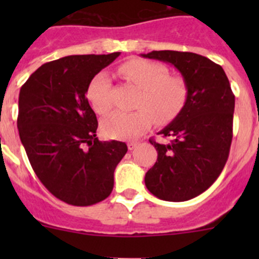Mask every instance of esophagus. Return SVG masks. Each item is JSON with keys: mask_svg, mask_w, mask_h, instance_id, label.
Here are the masks:
<instances>
[{"mask_svg": "<svg viewBox=\"0 0 259 259\" xmlns=\"http://www.w3.org/2000/svg\"><path fill=\"white\" fill-rule=\"evenodd\" d=\"M138 145H139V143L138 142H129L127 143V149H129V150H134Z\"/></svg>", "mask_w": 259, "mask_h": 259, "instance_id": "esophagus-1", "label": "esophagus"}]
</instances>
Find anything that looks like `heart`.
<instances>
[{"mask_svg": "<svg viewBox=\"0 0 259 259\" xmlns=\"http://www.w3.org/2000/svg\"><path fill=\"white\" fill-rule=\"evenodd\" d=\"M119 74L142 89L134 113L116 111L101 122L104 133L115 139L137 138L146 132L154 119L158 124H168L182 114L189 99V88L184 77L170 75L168 67L146 60H129L119 66ZM113 85L108 74L100 72L90 81L86 90L94 110L105 115L113 106Z\"/></svg>", "mask_w": 259, "mask_h": 259, "instance_id": "b5f03b06", "label": "heart"}]
</instances>
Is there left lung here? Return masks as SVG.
I'll return each mask as SVG.
<instances>
[{"instance_id": "left-lung-1", "label": "left lung", "mask_w": 259, "mask_h": 259, "mask_svg": "<svg viewBox=\"0 0 259 259\" xmlns=\"http://www.w3.org/2000/svg\"><path fill=\"white\" fill-rule=\"evenodd\" d=\"M169 62L189 88L184 110L159 134L168 144L149 139L158 151L145 185L156 198L184 202L208 189L227 163L233 138L234 94L221 65L194 52L164 50L142 55Z\"/></svg>"}]
</instances>
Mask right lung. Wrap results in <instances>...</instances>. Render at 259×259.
<instances>
[{"label": "right lung", "mask_w": 259, "mask_h": 259, "mask_svg": "<svg viewBox=\"0 0 259 259\" xmlns=\"http://www.w3.org/2000/svg\"><path fill=\"white\" fill-rule=\"evenodd\" d=\"M120 55H72L44 64L22 85L17 127L31 166L52 195L77 207L110 195L125 143L100 142L86 90Z\"/></svg>", "instance_id": "obj_1"}]
</instances>
